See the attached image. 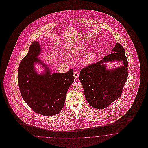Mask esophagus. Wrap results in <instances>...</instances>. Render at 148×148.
Returning a JSON list of instances; mask_svg holds the SVG:
<instances>
[{"mask_svg": "<svg viewBox=\"0 0 148 148\" xmlns=\"http://www.w3.org/2000/svg\"><path fill=\"white\" fill-rule=\"evenodd\" d=\"M73 76L74 77V79H75V80L77 79L78 77H79V73H78L77 72H74V73H73Z\"/></svg>", "mask_w": 148, "mask_h": 148, "instance_id": "obj_1", "label": "esophagus"}]
</instances>
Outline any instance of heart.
<instances>
[{"label":"heart","instance_id":"b5f03b06","mask_svg":"<svg viewBox=\"0 0 148 148\" xmlns=\"http://www.w3.org/2000/svg\"><path fill=\"white\" fill-rule=\"evenodd\" d=\"M86 48V45H76L72 49V54L73 55H77L80 54ZM95 58V53L93 51H90L86 54L85 56L82 59L83 62L86 64H89L92 62Z\"/></svg>","mask_w":148,"mask_h":148}]
</instances>
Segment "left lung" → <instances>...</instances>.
Wrapping results in <instances>:
<instances>
[{
	"mask_svg": "<svg viewBox=\"0 0 148 148\" xmlns=\"http://www.w3.org/2000/svg\"><path fill=\"white\" fill-rule=\"evenodd\" d=\"M112 50L114 53L82 68L79 76L87 101L91 106L99 110L108 108L121 97L128 75V63L124 48L116 43ZM116 60L123 62L124 66L111 70L106 68L105 62Z\"/></svg>",
	"mask_w": 148,
	"mask_h": 148,
	"instance_id": "left-lung-1",
	"label": "left lung"
}]
</instances>
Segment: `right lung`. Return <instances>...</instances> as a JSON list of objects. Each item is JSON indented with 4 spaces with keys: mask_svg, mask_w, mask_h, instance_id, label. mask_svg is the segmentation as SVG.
<instances>
[{
    "mask_svg": "<svg viewBox=\"0 0 148 148\" xmlns=\"http://www.w3.org/2000/svg\"><path fill=\"white\" fill-rule=\"evenodd\" d=\"M40 51L38 42H33L19 64L18 85L22 98L34 112L51 116L62 109L68 90L74 81L73 70L51 74L49 68L37 58ZM34 62H39L45 67L43 74H36Z\"/></svg>",
    "mask_w": 148,
    "mask_h": 148,
    "instance_id": "1",
    "label": "right lung"
}]
</instances>
